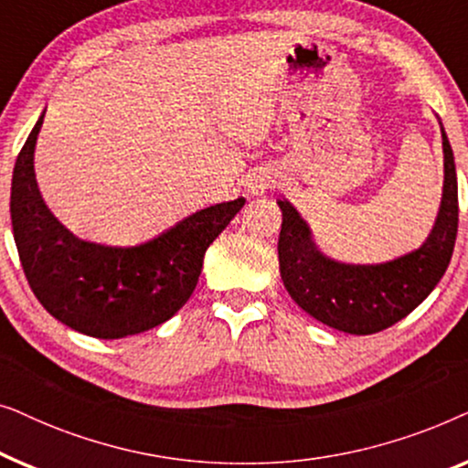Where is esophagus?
<instances>
[{
	"mask_svg": "<svg viewBox=\"0 0 468 468\" xmlns=\"http://www.w3.org/2000/svg\"><path fill=\"white\" fill-rule=\"evenodd\" d=\"M261 189H264V187H261V185H255V187H253V194H258V191H261Z\"/></svg>",
	"mask_w": 468,
	"mask_h": 468,
	"instance_id": "34e87169",
	"label": "esophagus"
}]
</instances>
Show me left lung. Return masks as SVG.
Instances as JSON below:
<instances>
[{
  "label": "left lung",
  "instance_id": "1",
  "mask_svg": "<svg viewBox=\"0 0 468 468\" xmlns=\"http://www.w3.org/2000/svg\"><path fill=\"white\" fill-rule=\"evenodd\" d=\"M443 200L431 236L415 251L377 266H351L317 251L309 228L290 202L279 234V271L285 290L317 322L349 335H375L424 303L450 266L458 234V181L443 132Z\"/></svg>",
  "mask_w": 468,
  "mask_h": 468
}]
</instances>
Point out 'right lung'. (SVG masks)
<instances>
[{
    "instance_id": "right-lung-1",
    "label": "right lung",
    "mask_w": 468,
    "mask_h": 468,
    "mask_svg": "<svg viewBox=\"0 0 468 468\" xmlns=\"http://www.w3.org/2000/svg\"><path fill=\"white\" fill-rule=\"evenodd\" d=\"M42 117L12 172L10 217L23 272L55 319L95 338H123L168 322L196 290L204 253L245 197L215 204L132 249L85 242L44 204L34 175Z\"/></svg>"
}]
</instances>
